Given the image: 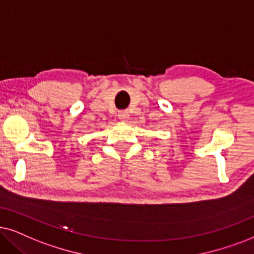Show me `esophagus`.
Instances as JSON below:
<instances>
[{"label": "esophagus", "instance_id": "obj_1", "mask_svg": "<svg viewBox=\"0 0 254 254\" xmlns=\"http://www.w3.org/2000/svg\"><path fill=\"white\" fill-rule=\"evenodd\" d=\"M118 118H120V121L122 122H127V118H129V112L127 111H122L118 114Z\"/></svg>", "mask_w": 254, "mask_h": 254}]
</instances>
